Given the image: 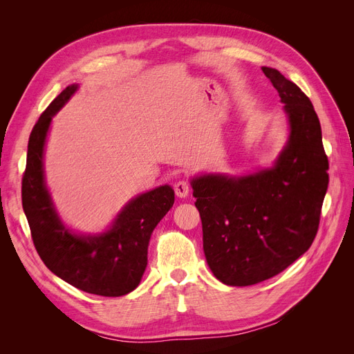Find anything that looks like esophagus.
<instances>
[{"instance_id":"1","label":"esophagus","mask_w":354,"mask_h":354,"mask_svg":"<svg viewBox=\"0 0 354 354\" xmlns=\"http://www.w3.org/2000/svg\"><path fill=\"white\" fill-rule=\"evenodd\" d=\"M174 192L178 198H186L190 192V185L186 178H180L174 183Z\"/></svg>"}]
</instances>
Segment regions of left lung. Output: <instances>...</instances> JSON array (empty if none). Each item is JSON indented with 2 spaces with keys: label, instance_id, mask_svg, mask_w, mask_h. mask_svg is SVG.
I'll list each match as a JSON object with an SVG mask.
<instances>
[{
  "label": "left lung",
  "instance_id": "left-lung-1",
  "mask_svg": "<svg viewBox=\"0 0 354 354\" xmlns=\"http://www.w3.org/2000/svg\"><path fill=\"white\" fill-rule=\"evenodd\" d=\"M279 93L291 136L272 169L241 178L192 181L214 276L248 286L283 272L312 246L329 181L322 130L312 102L273 68H261Z\"/></svg>",
  "mask_w": 354,
  "mask_h": 354
}]
</instances>
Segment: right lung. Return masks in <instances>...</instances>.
<instances>
[{"instance_id":"obj_1","label":"right lung","mask_w":354,"mask_h":354,"mask_svg":"<svg viewBox=\"0 0 354 354\" xmlns=\"http://www.w3.org/2000/svg\"><path fill=\"white\" fill-rule=\"evenodd\" d=\"M75 90L77 85L63 90L32 128L22 177V205L35 250L53 273L88 294L121 297L140 283L147 266L149 239L173 207L174 190L160 186L133 199L113 227L100 236H75L63 226L44 185L42 152L51 116Z\"/></svg>"}]
</instances>
